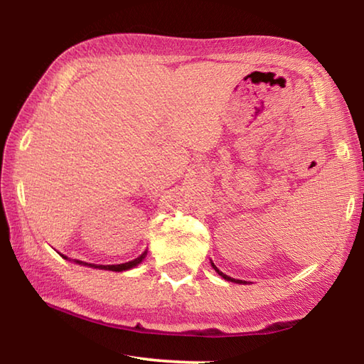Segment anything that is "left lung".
<instances>
[{"mask_svg": "<svg viewBox=\"0 0 364 364\" xmlns=\"http://www.w3.org/2000/svg\"><path fill=\"white\" fill-rule=\"evenodd\" d=\"M212 267L215 268V269H217V273L221 276V278H225L226 281H232V282H239V284H242V282H244V284H245V281H241V279H232V278H230V276H226L225 273H221V271L217 268V267H215V264L212 263Z\"/></svg>", "mask_w": 364, "mask_h": 364, "instance_id": "obj_1", "label": "left lung"}]
</instances>
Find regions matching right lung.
Masks as SVG:
<instances>
[{
  "mask_svg": "<svg viewBox=\"0 0 364 364\" xmlns=\"http://www.w3.org/2000/svg\"><path fill=\"white\" fill-rule=\"evenodd\" d=\"M147 252H144L143 255H139L138 258H134V260L132 262H127V263H120V264H93V263H85V262H80V260H75V263H80V264H88V267L91 268H100V269H109V271H125V269H130L133 267H136L138 263L143 262V258L146 257Z\"/></svg>",
  "mask_w": 364,
  "mask_h": 364,
  "instance_id": "1",
  "label": "right lung"
}]
</instances>
